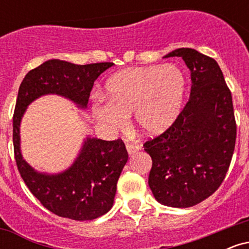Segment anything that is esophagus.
<instances>
[{
  "instance_id": "1",
  "label": "esophagus",
  "mask_w": 249,
  "mask_h": 249,
  "mask_svg": "<svg viewBox=\"0 0 249 249\" xmlns=\"http://www.w3.org/2000/svg\"><path fill=\"white\" fill-rule=\"evenodd\" d=\"M126 150L131 156V154H134L137 151L141 150V146L138 144H133V142H126Z\"/></svg>"
}]
</instances>
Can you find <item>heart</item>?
<instances>
[{
    "mask_svg": "<svg viewBox=\"0 0 249 249\" xmlns=\"http://www.w3.org/2000/svg\"><path fill=\"white\" fill-rule=\"evenodd\" d=\"M108 102H97L93 112L113 130L126 125L130 115L148 136L164 132L178 116L185 93V77L176 65L131 68L107 83Z\"/></svg>",
    "mask_w": 249,
    "mask_h": 249,
    "instance_id": "obj_1",
    "label": "heart"
}]
</instances>
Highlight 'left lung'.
<instances>
[{
    "label": "left lung",
    "instance_id": "8db88e82",
    "mask_svg": "<svg viewBox=\"0 0 249 249\" xmlns=\"http://www.w3.org/2000/svg\"><path fill=\"white\" fill-rule=\"evenodd\" d=\"M167 57H181L191 71L190 99L173 124L144 142L152 158L148 186L157 201L191 207L218 190L235 147L236 123L232 93L212 57L180 48Z\"/></svg>",
    "mask_w": 249,
    "mask_h": 249
}]
</instances>
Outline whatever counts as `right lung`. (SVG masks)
Listing matches in <instances>:
<instances>
[{
  "label": "right lung",
  "mask_w": 249,
  "mask_h": 249,
  "mask_svg": "<svg viewBox=\"0 0 249 249\" xmlns=\"http://www.w3.org/2000/svg\"><path fill=\"white\" fill-rule=\"evenodd\" d=\"M113 63L77 65L50 59L30 70L22 81L13 117L14 153L25 185L50 212L77 221L93 220L111 210L117 181L128 154L124 142L88 138L78 158L65 172L49 176L38 173L22 158L19 123L25 108L39 96L56 93L67 97L79 107H87L93 83Z\"/></svg>",
  "instance_id": "obj_1"
}]
</instances>
